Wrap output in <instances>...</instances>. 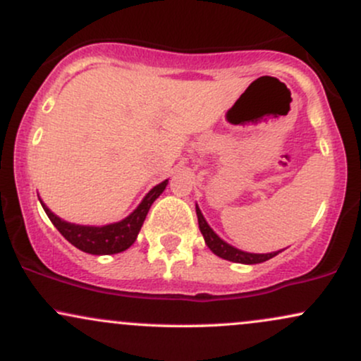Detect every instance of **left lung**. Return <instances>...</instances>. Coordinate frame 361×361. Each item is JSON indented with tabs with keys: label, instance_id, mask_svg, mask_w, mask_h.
<instances>
[{
	"label": "left lung",
	"instance_id": "1",
	"mask_svg": "<svg viewBox=\"0 0 361 361\" xmlns=\"http://www.w3.org/2000/svg\"><path fill=\"white\" fill-rule=\"evenodd\" d=\"M197 217H198V227H200V233L204 234L205 244L210 247V251H212L214 255L219 256V258L234 261V263L256 264V263H263V261L270 259L280 252V251H275V252H267V255H256V252H246V251L238 250V247L231 246V244L222 241V239L214 233L212 227L207 224L204 215H202L198 205H197Z\"/></svg>",
	"mask_w": 361,
	"mask_h": 361
}]
</instances>
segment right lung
<instances>
[{"label": "right lung", "mask_w": 361, "mask_h": 361, "mask_svg": "<svg viewBox=\"0 0 361 361\" xmlns=\"http://www.w3.org/2000/svg\"><path fill=\"white\" fill-rule=\"evenodd\" d=\"M168 180H164L163 183L156 185L154 188L149 192L144 200L140 202L137 209L134 210L128 217L123 221L109 224V226L94 227V226H78V224H71L62 221L61 217H57L56 214L49 210V207L40 200L45 214L51 219V222L56 226V229L68 239L73 246H76L78 250L90 252V255H115V252L126 251L127 247H130L137 239V234L142 227L144 221H146V215L151 209L152 202L159 197L161 193L166 188Z\"/></svg>", "instance_id": "add662e5"}]
</instances>
